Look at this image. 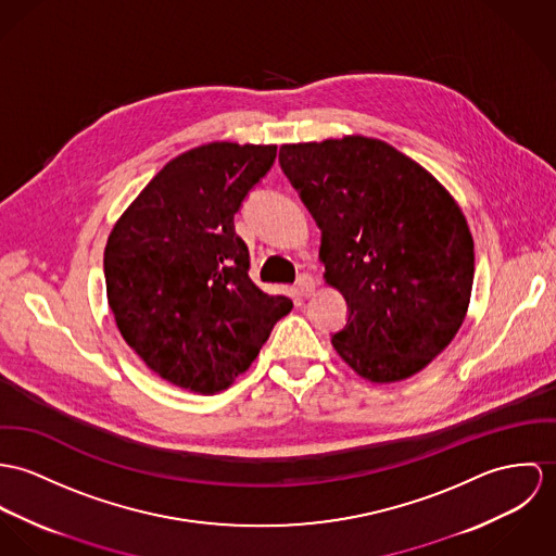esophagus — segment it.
<instances>
[{
    "label": "esophagus",
    "instance_id": "esophagus-1",
    "mask_svg": "<svg viewBox=\"0 0 556 556\" xmlns=\"http://www.w3.org/2000/svg\"><path fill=\"white\" fill-rule=\"evenodd\" d=\"M296 288H299V292L303 294V296H311L313 292H315V279L307 275V273H303L301 277H299V281H296Z\"/></svg>",
    "mask_w": 556,
    "mask_h": 556
}]
</instances>
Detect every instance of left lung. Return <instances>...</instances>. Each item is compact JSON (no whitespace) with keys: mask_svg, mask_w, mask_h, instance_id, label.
Instances as JSON below:
<instances>
[{"mask_svg":"<svg viewBox=\"0 0 556 556\" xmlns=\"http://www.w3.org/2000/svg\"><path fill=\"white\" fill-rule=\"evenodd\" d=\"M279 164L321 230L324 279L348 303L332 334L361 377L392 383L456 337L471 299L473 239L429 170L367 136L283 144Z\"/></svg>","mask_w":556,"mask_h":556,"instance_id":"8db88e82","label":"left lung"}]
</instances>
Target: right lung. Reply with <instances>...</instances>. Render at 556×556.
Returning a JSON list of instances; mask_svg holds the SVG:
<instances>
[{"instance_id": "right-lung-1", "label": "right lung", "mask_w": 556, "mask_h": 556, "mask_svg": "<svg viewBox=\"0 0 556 556\" xmlns=\"http://www.w3.org/2000/svg\"><path fill=\"white\" fill-rule=\"evenodd\" d=\"M275 144L208 142L170 160L117 219L106 296L125 343L162 379L226 390L290 313L249 279L235 213L275 164Z\"/></svg>"}]
</instances>
